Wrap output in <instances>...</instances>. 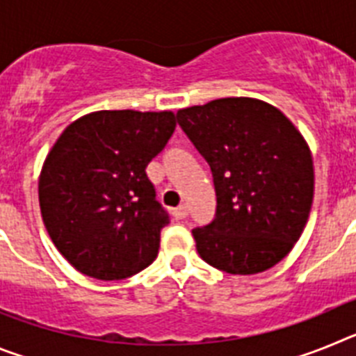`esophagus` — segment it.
I'll return each instance as SVG.
<instances>
[{"label": "esophagus", "instance_id": "esophagus-1", "mask_svg": "<svg viewBox=\"0 0 356 356\" xmlns=\"http://www.w3.org/2000/svg\"><path fill=\"white\" fill-rule=\"evenodd\" d=\"M172 216L176 217V219H185V217L188 216V209L185 205H180V207H176L175 210H172Z\"/></svg>", "mask_w": 356, "mask_h": 356}]
</instances>
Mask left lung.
<instances>
[{
	"mask_svg": "<svg viewBox=\"0 0 356 356\" xmlns=\"http://www.w3.org/2000/svg\"><path fill=\"white\" fill-rule=\"evenodd\" d=\"M178 124L209 162L216 217L193 235L200 257L229 275H257L285 259L314 200L308 144L278 108L222 97L178 110Z\"/></svg>",
	"mask_w": 356,
	"mask_h": 356,
	"instance_id": "obj_1",
	"label": "left lung"
}]
</instances>
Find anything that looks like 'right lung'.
<instances>
[{
	"instance_id": "obj_1",
	"label": "right lung",
	"mask_w": 356,
	"mask_h": 356,
	"mask_svg": "<svg viewBox=\"0 0 356 356\" xmlns=\"http://www.w3.org/2000/svg\"><path fill=\"white\" fill-rule=\"evenodd\" d=\"M176 128L172 112L99 110L71 122L39 178L56 250L96 280H122L156 259L169 222L146 175Z\"/></svg>"
}]
</instances>
